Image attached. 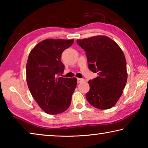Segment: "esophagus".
<instances>
[{"label":"esophagus","mask_w":148,"mask_h":148,"mask_svg":"<svg viewBox=\"0 0 148 148\" xmlns=\"http://www.w3.org/2000/svg\"><path fill=\"white\" fill-rule=\"evenodd\" d=\"M77 84H80V83H82V82H84V79L77 78Z\"/></svg>","instance_id":"esophagus-1"}]
</instances>
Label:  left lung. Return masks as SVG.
Wrapping results in <instances>:
<instances>
[{"label": "left lung", "mask_w": 148, "mask_h": 148, "mask_svg": "<svg viewBox=\"0 0 148 148\" xmlns=\"http://www.w3.org/2000/svg\"><path fill=\"white\" fill-rule=\"evenodd\" d=\"M76 42L86 51L90 71L98 74L88 82L87 101L100 110L111 108L121 97L127 83L123 52L116 42L105 36L78 39Z\"/></svg>", "instance_id": "1"}]
</instances>
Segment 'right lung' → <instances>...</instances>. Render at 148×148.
<instances>
[{"mask_svg":"<svg viewBox=\"0 0 148 148\" xmlns=\"http://www.w3.org/2000/svg\"><path fill=\"white\" fill-rule=\"evenodd\" d=\"M74 40L46 39L30 52L26 66L30 92L46 113L56 115L69 108L77 86L76 77H62L64 65L62 53L71 46Z\"/></svg>","mask_w":148,"mask_h":148,"instance_id":"right-lung-1","label":"right lung"}]
</instances>
